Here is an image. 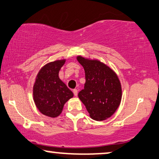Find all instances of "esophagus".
Instances as JSON below:
<instances>
[{"instance_id": "34e87169", "label": "esophagus", "mask_w": 159, "mask_h": 159, "mask_svg": "<svg viewBox=\"0 0 159 159\" xmlns=\"http://www.w3.org/2000/svg\"><path fill=\"white\" fill-rule=\"evenodd\" d=\"M73 93H74V96H75V97H76V96H77V94H78V91L76 89H74L73 90Z\"/></svg>"}]
</instances>
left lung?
I'll return each mask as SVG.
<instances>
[{"label": "left lung", "instance_id": "obj_1", "mask_svg": "<svg viewBox=\"0 0 159 159\" xmlns=\"http://www.w3.org/2000/svg\"><path fill=\"white\" fill-rule=\"evenodd\" d=\"M85 73L84 89L78 93L91 119L102 121L111 117L120 105L121 86L118 76L97 60L77 56Z\"/></svg>", "mask_w": 159, "mask_h": 159}]
</instances>
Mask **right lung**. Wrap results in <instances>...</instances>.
Returning <instances> with one entry per match:
<instances>
[{"instance_id":"right-lung-1","label":"right lung","mask_w":159,"mask_h":159,"mask_svg":"<svg viewBox=\"0 0 159 159\" xmlns=\"http://www.w3.org/2000/svg\"><path fill=\"white\" fill-rule=\"evenodd\" d=\"M66 60L51 62L43 67L37 75L33 86L35 105L41 113L55 118L62 113L65 103L74 93L59 77V71Z\"/></svg>"}]
</instances>
